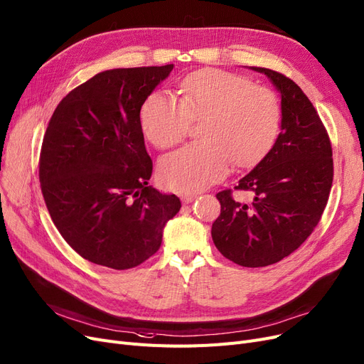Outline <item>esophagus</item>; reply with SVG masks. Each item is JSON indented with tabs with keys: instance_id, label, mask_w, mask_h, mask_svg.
I'll use <instances>...</instances> for the list:
<instances>
[{
	"instance_id": "esophagus-1",
	"label": "esophagus",
	"mask_w": 364,
	"mask_h": 364,
	"mask_svg": "<svg viewBox=\"0 0 364 364\" xmlns=\"http://www.w3.org/2000/svg\"><path fill=\"white\" fill-rule=\"evenodd\" d=\"M196 198H197V194H191V193L182 194V201H183V203H191V201H194Z\"/></svg>"
}]
</instances>
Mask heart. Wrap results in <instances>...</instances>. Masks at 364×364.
<instances>
[{
    "label": "heart",
    "instance_id": "b5f03b06",
    "mask_svg": "<svg viewBox=\"0 0 364 364\" xmlns=\"http://www.w3.org/2000/svg\"><path fill=\"white\" fill-rule=\"evenodd\" d=\"M179 101L152 94L141 107L140 122L156 148H170L200 121L198 139L159 163V179L174 191H198L221 181L232 163L245 167L263 158L278 139L281 101L270 88L224 70H201L185 77Z\"/></svg>",
    "mask_w": 364,
    "mask_h": 364
}]
</instances>
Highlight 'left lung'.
Listing matches in <instances>:
<instances>
[{
	"label": "left lung",
	"instance_id": "8db88e82",
	"mask_svg": "<svg viewBox=\"0 0 364 364\" xmlns=\"http://www.w3.org/2000/svg\"><path fill=\"white\" fill-rule=\"evenodd\" d=\"M264 73L281 92V133L267 155L235 186L250 201L216 194L221 215L212 224L213 243L243 267H264L293 254L326 209L333 182L331 143L311 100L282 73Z\"/></svg>",
	"mask_w": 364,
	"mask_h": 364
}]
</instances>
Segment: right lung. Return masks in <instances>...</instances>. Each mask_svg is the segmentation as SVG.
I'll list each match as a JSON object with an SVG mask.
<instances>
[{
    "label": "right lung",
    "instance_id": "1",
    "mask_svg": "<svg viewBox=\"0 0 364 364\" xmlns=\"http://www.w3.org/2000/svg\"><path fill=\"white\" fill-rule=\"evenodd\" d=\"M171 70L98 73L61 100L48 124L38 161L43 198L64 240L94 264H141L181 210L176 196L148 185L152 159L140 124L143 103Z\"/></svg>",
    "mask_w": 364,
    "mask_h": 364
}]
</instances>
